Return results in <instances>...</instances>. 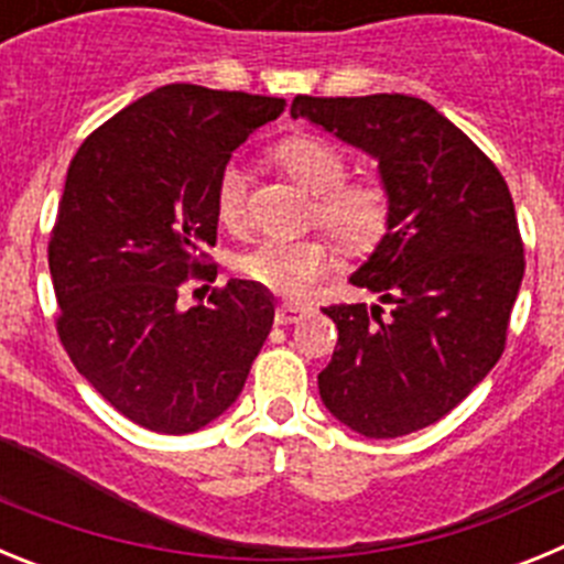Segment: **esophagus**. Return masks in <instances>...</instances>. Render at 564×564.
Here are the masks:
<instances>
[{
	"label": "esophagus",
	"instance_id": "34e87169",
	"mask_svg": "<svg viewBox=\"0 0 564 564\" xmlns=\"http://www.w3.org/2000/svg\"><path fill=\"white\" fill-rule=\"evenodd\" d=\"M307 307L296 302H279L276 305V325H296L299 318L305 316Z\"/></svg>",
	"mask_w": 564,
	"mask_h": 564
}]
</instances>
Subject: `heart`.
<instances>
[{
    "label": "heart",
    "mask_w": 564,
    "mask_h": 564,
    "mask_svg": "<svg viewBox=\"0 0 564 564\" xmlns=\"http://www.w3.org/2000/svg\"><path fill=\"white\" fill-rule=\"evenodd\" d=\"M293 181L313 192V223L325 228L344 253L367 257L383 242L392 226V188L381 174L347 177V158L322 134L299 132L273 147ZM248 183L242 166L228 161L214 181V212L223 226L246 220ZM231 268L246 282L282 296H305L333 268V248L322 234L296 239L262 237L234 253Z\"/></svg>",
    "instance_id": "heart-1"
}]
</instances>
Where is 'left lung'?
Returning a JSON list of instances; mask_svg holds the SVG:
<instances>
[{"label": "left lung", "instance_id": "left-lung-1", "mask_svg": "<svg viewBox=\"0 0 564 564\" xmlns=\"http://www.w3.org/2000/svg\"><path fill=\"white\" fill-rule=\"evenodd\" d=\"M291 115L376 154L395 203L350 279L390 311H322L338 344L318 395L364 437L410 435L449 415L506 350L525 273L514 200L491 158L421 98L296 96Z\"/></svg>", "mask_w": 564, "mask_h": 564}]
</instances>
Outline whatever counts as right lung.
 Wrapping results in <instances>:
<instances>
[{
	"mask_svg": "<svg viewBox=\"0 0 564 564\" xmlns=\"http://www.w3.org/2000/svg\"><path fill=\"white\" fill-rule=\"evenodd\" d=\"M285 101L169 84L104 121L69 161L50 231L56 333L104 401L161 435H186L237 401L273 325L246 279L181 307L217 265L214 181ZM197 293V291H194Z\"/></svg>",
	"mask_w": 564,
	"mask_h": 564,
	"instance_id": "obj_1",
	"label": "right lung"
}]
</instances>
